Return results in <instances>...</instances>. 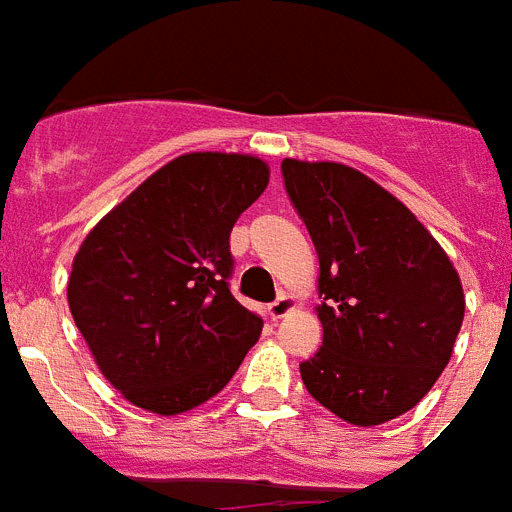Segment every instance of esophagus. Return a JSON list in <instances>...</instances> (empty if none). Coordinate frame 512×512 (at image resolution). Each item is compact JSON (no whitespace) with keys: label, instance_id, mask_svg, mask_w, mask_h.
Wrapping results in <instances>:
<instances>
[{"label":"esophagus","instance_id":"esophagus-1","mask_svg":"<svg viewBox=\"0 0 512 512\" xmlns=\"http://www.w3.org/2000/svg\"><path fill=\"white\" fill-rule=\"evenodd\" d=\"M296 309L294 296L291 294H278V299L273 304H268V317L270 320H283L286 315H291Z\"/></svg>","mask_w":512,"mask_h":512}]
</instances>
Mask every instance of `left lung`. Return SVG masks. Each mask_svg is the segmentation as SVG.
Here are the masks:
<instances>
[{
    "mask_svg": "<svg viewBox=\"0 0 512 512\" xmlns=\"http://www.w3.org/2000/svg\"><path fill=\"white\" fill-rule=\"evenodd\" d=\"M317 260L322 346L299 364L309 395L354 427L406 414L453 356L466 296L435 236L395 195L336 161L283 158Z\"/></svg>",
    "mask_w": 512,
    "mask_h": 512,
    "instance_id": "obj_1",
    "label": "left lung"
}]
</instances>
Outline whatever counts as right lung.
Returning <instances> with one entry per match:
<instances>
[{"instance_id": "add662e5", "label": "right lung", "mask_w": 512, "mask_h": 512, "mask_svg": "<svg viewBox=\"0 0 512 512\" xmlns=\"http://www.w3.org/2000/svg\"><path fill=\"white\" fill-rule=\"evenodd\" d=\"M270 179L249 153L197 150L150 174L88 231L67 278L72 320L101 375L176 416L226 388L263 330L229 291V234Z\"/></svg>"}]
</instances>
